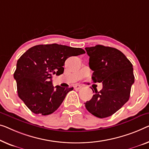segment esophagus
Wrapping results in <instances>:
<instances>
[{"instance_id": "obj_1", "label": "esophagus", "mask_w": 149, "mask_h": 149, "mask_svg": "<svg viewBox=\"0 0 149 149\" xmlns=\"http://www.w3.org/2000/svg\"><path fill=\"white\" fill-rule=\"evenodd\" d=\"M82 86L80 85V84H75V86H74V88L75 89H77V90H79Z\"/></svg>"}]
</instances>
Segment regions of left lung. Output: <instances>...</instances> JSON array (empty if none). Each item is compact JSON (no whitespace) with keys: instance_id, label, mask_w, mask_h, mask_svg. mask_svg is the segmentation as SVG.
Returning a JSON list of instances; mask_svg holds the SVG:
<instances>
[{"instance_id":"left-lung-1","label":"left lung","mask_w":149,"mask_h":149,"mask_svg":"<svg viewBox=\"0 0 149 149\" xmlns=\"http://www.w3.org/2000/svg\"><path fill=\"white\" fill-rule=\"evenodd\" d=\"M85 49L90 57L89 66L94 71L93 81L103 85L100 92L94 90L96 93L85 106L100 118L110 116L129 100L134 82L132 64L117 49L97 45Z\"/></svg>"}]
</instances>
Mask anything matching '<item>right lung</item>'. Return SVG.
Returning a JSON list of instances; mask_svg holds the SVG:
<instances>
[{
    "instance_id": "right-lung-1",
    "label": "right lung",
    "mask_w": 149,
    "mask_h": 149,
    "mask_svg": "<svg viewBox=\"0 0 149 149\" xmlns=\"http://www.w3.org/2000/svg\"><path fill=\"white\" fill-rule=\"evenodd\" d=\"M85 53L81 48L53 43L34 46L23 53L17 61L14 78L18 96L29 109L43 116L54 112L74 88H55L53 76L63 74L68 57Z\"/></svg>"
}]
</instances>
